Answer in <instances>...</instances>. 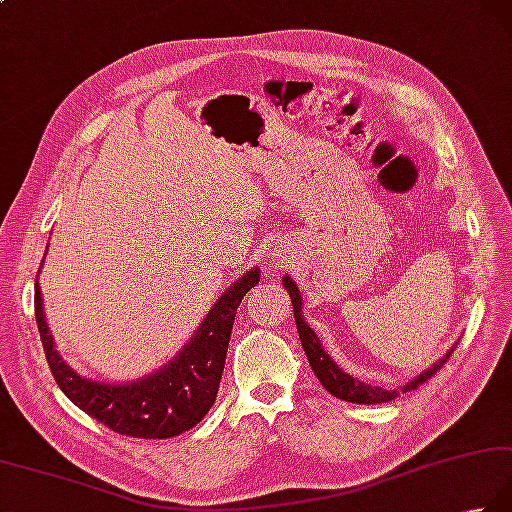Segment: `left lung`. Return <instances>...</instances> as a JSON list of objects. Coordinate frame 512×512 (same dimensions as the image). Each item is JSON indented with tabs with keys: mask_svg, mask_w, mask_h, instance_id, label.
<instances>
[{
	"mask_svg": "<svg viewBox=\"0 0 512 512\" xmlns=\"http://www.w3.org/2000/svg\"><path fill=\"white\" fill-rule=\"evenodd\" d=\"M282 284L288 290L290 302H293L297 333H299V339H302V346H304V353L308 357V364H310V368H313V373L317 375V379L322 382V386L328 390L330 395L337 397V399H344V402H353V404H384V402H390V399H395L399 395V390H386V388H379V386H370V384L362 382V379H357L350 373H344V370L333 362V357L326 353L322 342H319V337L315 335V330L310 328L308 322L304 319L302 293L297 290L295 279L284 275ZM455 346L457 344L450 346V350H446V355L442 359H437L433 366H428L426 370H422V373L410 379L408 384H404L402 393H408V390H415L419 384L428 382V379L433 377L437 370L446 364V359L453 355Z\"/></svg>",
	"mask_w": 512,
	"mask_h": 512,
	"instance_id": "left-lung-1",
	"label": "left lung"
}]
</instances>
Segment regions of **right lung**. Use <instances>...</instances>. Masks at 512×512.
I'll list each match as a JSON object with an SVG mask.
<instances>
[{
	"mask_svg": "<svg viewBox=\"0 0 512 512\" xmlns=\"http://www.w3.org/2000/svg\"><path fill=\"white\" fill-rule=\"evenodd\" d=\"M259 275L257 266L246 270L217 297L202 324L170 362L124 384L88 379L64 362L48 330L42 290L35 282L37 328L57 386L77 408L119 435L168 439L186 433L202 422L215 404L237 308L248 290L257 286Z\"/></svg>",
	"mask_w": 512,
	"mask_h": 512,
	"instance_id": "obj_1",
	"label": "right lung"
}]
</instances>
